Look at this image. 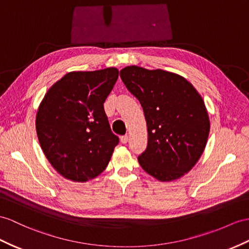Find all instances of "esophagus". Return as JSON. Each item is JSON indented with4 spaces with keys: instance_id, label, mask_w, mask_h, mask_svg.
Instances as JSON below:
<instances>
[{
    "instance_id": "34e87169",
    "label": "esophagus",
    "mask_w": 249,
    "mask_h": 249,
    "mask_svg": "<svg viewBox=\"0 0 249 249\" xmlns=\"http://www.w3.org/2000/svg\"><path fill=\"white\" fill-rule=\"evenodd\" d=\"M120 141H121V142L123 143H126L128 142V141H129V136L128 135H123L120 137Z\"/></svg>"
}]
</instances>
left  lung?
Wrapping results in <instances>:
<instances>
[{"label":"left lung","instance_id":"8db88e82","mask_svg":"<svg viewBox=\"0 0 249 249\" xmlns=\"http://www.w3.org/2000/svg\"><path fill=\"white\" fill-rule=\"evenodd\" d=\"M120 77L141 102L148 125V145L138 162L161 181L183 177L203 154L209 135L201 95L185 78L162 70L132 65Z\"/></svg>","mask_w":249,"mask_h":249}]
</instances>
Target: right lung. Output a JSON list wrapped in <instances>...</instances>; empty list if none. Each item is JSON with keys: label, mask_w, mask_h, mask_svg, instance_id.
<instances>
[{"label": "right lung", "mask_w": 249, "mask_h": 249, "mask_svg": "<svg viewBox=\"0 0 249 249\" xmlns=\"http://www.w3.org/2000/svg\"><path fill=\"white\" fill-rule=\"evenodd\" d=\"M118 70L71 71L48 89L40 104L36 129L46 159L65 178L92 179L105 170L119 138L104 104Z\"/></svg>", "instance_id": "add662e5"}]
</instances>
